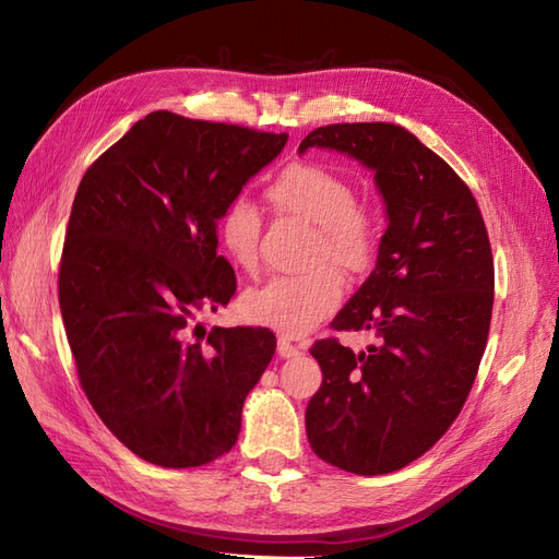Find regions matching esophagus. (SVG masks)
<instances>
[{
    "instance_id": "obj_1",
    "label": "esophagus",
    "mask_w": 559,
    "mask_h": 559,
    "mask_svg": "<svg viewBox=\"0 0 559 559\" xmlns=\"http://www.w3.org/2000/svg\"><path fill=\"white\" fill-rule=\"evenodd\" d=\"M277 352H280V357H284V359H292V357H296V354L300 352V347L296 345V343H292L289 337H280L277 341Z\"/></svg>"
}]
</instances>
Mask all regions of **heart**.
I'll return each instance as SVG.
<instances>
[{
    "instance_id": "b5f03b06",
    "label": "heart",
    "mask_w": 559,
    "mask_h": 559,
    "mask_svg": "<svg viewBox=\"0 0 559 559\" xmlns=\"http://www.w3.org/2000/svg\"><path fill=\"white\" fill-rule=\"evenodd\" d=\"M265 198L280 214L312 226L306 263L298 275H277L245 296V312L257 324L300 335L337 310L345 284L337 270L359 275L376 257L380 218L368 202L354 195V186L333 167L296 160L267 183ZM263 216L251 200H228L216 216L218 245L230 261L253 275L261 263Z\"/></svg>"
}]
</instances>
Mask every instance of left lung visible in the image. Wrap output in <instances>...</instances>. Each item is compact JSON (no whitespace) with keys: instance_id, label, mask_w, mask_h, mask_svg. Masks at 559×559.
I'll return each mask as SVG.
<instances>
[{"instance_id":"obj_1","label":"left lung","mask_w":559,"mask_h":559,"mask_svg":"<svg viewBox=\"0 0 559 559\" xmlns=\"http://www.w3.org/2000/svg\"><path fill=\"white\" fill-rule=\"evenodd\" d=\"M312 146L376 173L389 226L376 270L331 321L380 345L310 347L324 380L306 411L308 441L331 466L382 476L425 454L464 408L492 319V247L468 186L405 128L333 123L298 154Z\"/></svg>"}]
</instances>
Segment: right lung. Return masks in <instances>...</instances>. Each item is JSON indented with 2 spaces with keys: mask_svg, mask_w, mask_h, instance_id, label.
I'll use <instances>...</instances> for the list:
<instances>
[{
  "mask_svg": "<svg viewBox=\"0 0 559 559\" xmlns=\"http://www.w3.org/2000/svg\"><path fill=\"white\" fill-rule=\"evenodd\" d=\"M286 132L154 111L83 175L58 298L81 389L130 452L165 468L214 462L273 359L270 329H202L233 298L216 216Z\"/></svg>",
  "mask_w": 559,
  "mask_h": 559,
  "instance_id": "1",
  "label": "right lung"
}]
</instances>
